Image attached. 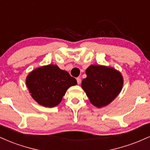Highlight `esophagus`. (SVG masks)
Here are the masks:
<instances>
[{
  "instance_id": "obj_1",
  "label": "esophagus",
  "mask_w": 150,
  "mask_h": 150,
  "mask_svg": "<svg viewBox=\"0 0 150 150\" xmlns=\"http://www.w3.org/2000/svg\"><path fill=\"white\" fill-rule=\"evenodd\" d=\"M77 84L78 85H80L81 83V78L80 77H77Z\"/></svg>"
}]
</instances>
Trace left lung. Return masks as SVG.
<instances>
[{
    "label": "left lung",
    "instance_id": "left-lung-1",
    "mask_svg": "<svg viewBox=\"0 0 150 150\" xmlns=\"http://www.w3.org/2000/svg\"><path fill=\"white\" fill-rule=\"evenodd\" d=\"M86 75L82 87L90 102L98 108L111 103L123 87V77L112 68L92 65L86 70Z\"/></svg>",
    "mask_w": 150,
    "mask_h": 150
}]
</instances>
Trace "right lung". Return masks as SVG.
I'll list each match as a JSON object with an SVG mask.
<instances>
[{"label": "right lung", "instance_id": "1", "mask_svg": "<svg viewBox=\"0 0 150 150\" xmlns=\"http://www.w3.org/2000/svg\"><path fill=\"white\" fill-rule=\"evenodd\" d=\"M26 84L34 100L45 107H54L61 102L68 88L77 85V80L56 65H49L29 74Z\"/></svg>", "mask_w": 150, "mask_h": 150}]
</instances>
